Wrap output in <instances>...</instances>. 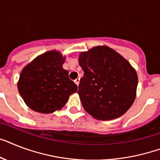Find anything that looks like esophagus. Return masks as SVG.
Instances as JSON below:
<instances>
[{"instance_id": "obj_1", "label": "esophagus", "mask_w": 160, "mask_h": 160, "mask_svg": "<svg viewBox=\"0 0 160 160\" xmlns=\"http://www.w3.org/2000/svg\"><path fill=\"white\" fill-rule=\"evenodd\" d=\"M75 83H76L77 85H79V83H80V78H77L76 80H75Z\"/></svg>"}]
</instances>
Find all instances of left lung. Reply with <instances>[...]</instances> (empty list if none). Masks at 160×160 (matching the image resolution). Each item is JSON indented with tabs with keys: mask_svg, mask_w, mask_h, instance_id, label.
I'll return each mask as SVG.
<instances>
[{
	"mask_svg": "<svg viewBox=\"0 0 160 160\" xmlns=\"http://www.w3.org/2000/svg\"><path fill=\"white\" fill-rule=\"evenodd\" d=\"M84 71L78 93L84 110L98 120L119 118L132 107L138 76L130 62L108 46H96L79 56Z\"/></svg>",
	"mask_w": 160,
	"mask_h": 160,
	"instance_id": "left-lung-1",
	"label": "left lung"
}]
</instances>
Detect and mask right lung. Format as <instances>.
I'll list each match as a JSON object with an SVG mask.
<instances>
[{"instance_id":"add662e5","label":"right lung","mask_w":160,"mask_h":160,"mask_svg":"<svg viewBox=\"0 0 160 160\" xmlns=\"http://www.w3.org/2000/svg\"><path fill=\"white\" fill-rule=\"evenodd\" d=\"M66 57L52 50L38 56L21 71L17 87L30 109L40 113H52L64 107L77 85L63 68Z\"/></svg>"}]
</instances>
